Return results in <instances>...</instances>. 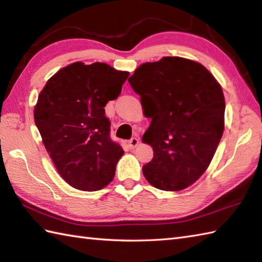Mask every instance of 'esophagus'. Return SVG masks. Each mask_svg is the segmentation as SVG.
Instances as JSON below:
<instances>
[{"label":"esophagus","mask_w":262,"mask_h":262,"mask_svg":"<svg viewBox=\"0 0 262 262\" xmlns=\"http://www.w3.org/2000/svg\"><path fill=\"white\" fill-rule=\"evenodd\" d=\"M138 143H140V141H138V138H136V137L130 138L129 142H128V144H129V146L132 148H135L138 145Z\"/></svg>","instance_id":"34e87169"}]
</instances>
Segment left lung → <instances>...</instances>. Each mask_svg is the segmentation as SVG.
Listing matches in <instances>:
<instances>
[{"mask_svg": "<svg viewBox=\"0 0 262 262\" xmlns=\"http://www.w3.org/2000/svg\"><path fill=\"white\" fill-rule=\"evenodd\" d=\"M151 125L143 142L154 157L143 174L155 188L178 191L197 181L224 132L222 88L202 64L181 57L145 63L128 79Z\"/></svg>", "mask_w": 262, "mask_h": 262, "instance_id": "obj_1", "label": "left lung"}]
</instances>
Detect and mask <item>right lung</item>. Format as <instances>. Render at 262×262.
<instances>
[{
    "instance_id": "right-lung-1",
    "label": "right lung",
    "mask_w": 262,
    "mask_h": 262,
    "mask_svg": "<svg viewBox=\"0 0 262 262\" xmlns=\"http://www.w3.org/2000/svg\"><path fill=\"white\" fill-rule=\"evenodd\" d=\"M128 72L108 64L73 63L59 70L38 97L35 122L58 173L83 191L100 190L124 154L110 137L104 107L119 97Z\"/></svg>"
}]
</instances>
